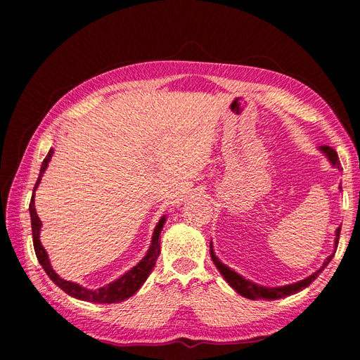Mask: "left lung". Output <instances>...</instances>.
I'll use <instances>...</instances> for the list:
<instances>
[{"instance_id":"1","label":"left lung","mask_w":360,"mask_h":360,"mask_svg":"<svg viewBox=\"0 0 360 360\" xmlns=\"http://www.w3.org/2000/svg\"><path fill=\"white\" fill-rule=\"evenodd\" d=\"M319 150L323 153V155L326 156V159L330 160L331 165L339 168L340 170V160H339V156L338 153H335V150H333L331 147H328V145H322V147H319ZM339 188L342 190V187L339 186ZM339 235H340V227L335 229V238H334V249H338V243H339ZM335 254V250L333 252V254L328 257L322 267H319V269L309 275V277L303 278L300 281H295V283H290V285H285V286H274V288H267V286H262L258 285V283H254L250 281L248 278H244L243 275H240L238 272H235L233 269H231V267L226 266L221 259L215 255V250H213V243L210 241V257H212V262L215 263L217 269L221 272V275H223L224 280L231 285L236 292H238L240 295L246 297V298H250V300H262V298H266V300H278V298H283V297H288V295H292L295 292H298V290H302L304 288H308L312 281H314L319 274L322 272L325 267L330 264V262L333 259Z\"/></svg>"}]
</instances>
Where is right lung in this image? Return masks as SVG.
Returning <instances> with one entry per match:
<instances>
[{
  "mask_svg": "<svg viewBox=\"0 0 360 360\" xmlns=\"http://www.w3.org/2000/svg\"><path fill=\"white\" fill-rule=\"evenodd\" d=\"M52 153L53 150L51 148L48 156L44 158L41 168H40V174H38V179L35 182V187H34V193H32V200H30L29 204V213H30V224H32V240H34V249H35V255L38 258V262H40L41 267L44 269V272L48 274V277L56 283V285L63 289L68 295H71L74 298H79V300L83 302H91V303H119V302H124L127 298L131 297L133 294H136L137 290L141 289V286L145 283V280L148 278V275L151 274L153 267L156 264V259L160 254V231H162V227L165 224V215L159 219V223L155 227V232H153L151 236V244L147 250V254L141 259L139 263H137L131 269L127 271L122 277H119L117 280H114L108 285H105L98 289H88L85 286L79 285V283H74V281H68L63 280L60 275L53 271V267L49 263V257H48V252L43 248V244L40 241V231H41V221L37 215V210H35V190L40 186V181H41V176L46 172V168L49 165V160L52 158Z\"/></svg>",
  "mask_w": 360,
  "mask_h": 360,
  "instance_id": "right-lung-1",
  "label": "right lung"
}]
</instances>
